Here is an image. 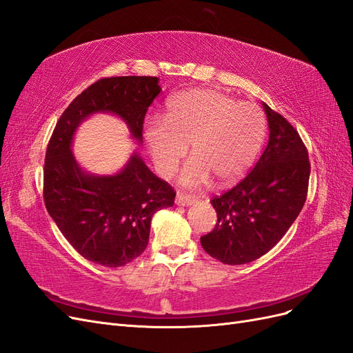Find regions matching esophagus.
<instances>
[{
    "label": "esophagus",
    "instance_id": "obj_1",
    "mask_svg": "<svg viewBox=\"0 0 353 353\" xmlns=\"http://www.w3.org/2000/svg\"><path fill=\"white\" fill-rule=\"evenodd\" d=\"M198 199L195 196H190V195H185V193H177L176 196V203L177 205H181V207H189V205H193Z\"/></svg>",
    "mask_w": 353,
    "mask_h": 353
}]
</instances>
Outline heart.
I'll return each instance as SVG.
<instances>
[{"instance_id": "b5f03b06", "label": "heart", "mask_w": 353, "mask_h": 353, "mask_svg": "<svg viewBox=\"0 0 353 353\" xmlns=\"http://www.w3.org/2000/svg\"><path fill=\"white\" fill-rule=\"evenodd\" d=\"M265 134V119L252 102H236L219 90L190 89L167 102L163 121L145 126V142L158 173L168 176L193 155L180 174L185 186L215 177L220 185L241 179L254 163Z\"/></svg>"}]
</instances>
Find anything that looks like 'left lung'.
I'll use <instances>...</instances> for the list:
<instances>
[{"mask_svg":"<svg viewBox=\"0 0 353 353\" xmlns=\"http://www.w3.org/2000/svg\"><path fill=\"white\" fill-rule=\"evenodd\" d=\"M268 143L241 183L211 199L214 230L201 237L203 251L223 264L252 263L274 248L302 211L311 164L299 133L263 102Z\"/></svg>","mask_w":353,"mask_h":353,"instance_id":"left-lung-1","label":"left lung"}]
</instances>
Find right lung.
Returning <instances> with one entry per match:
<instances>
[{
	"label": "right lung",
	"instance_id": "right-lung-1",
	"mask_svg": "<svg viewBox=\"0 0 353 353\" xmlns=\"http://www.w3.org/2000/svg\"><path fill=\"white\" fill-rule=\"evenodd\" d=\"M151 76L105 77L86 88L65 108L50 139L43 167V201L69 243L88 261L126 265L148 245L152 215L173 207L176 192L133 152L114 174L88 173L72 152L74 133L90 116L121 119L142 143L148 107L161 92Z\"/></svg>",
	"mask_w": 353,
	"mask_h": 353
}]
</instances>
